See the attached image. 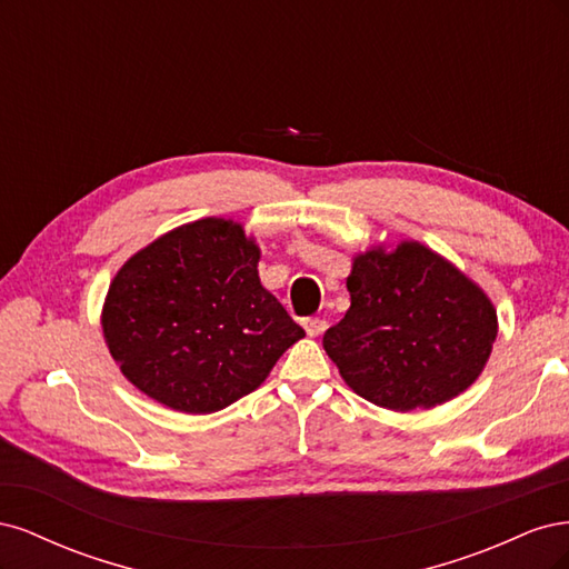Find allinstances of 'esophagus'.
Instances as JSON below:
<instances>
[{"label": "esophagus", "instance_id": "esophagus-1", "mask_svg": "<svg viewBox=\"0 0 569 569\" xmlns=\"http://www.w3.org/2000/svg\"><path fill=\"white\" fill-rule=\"evenodd\" d=\"M325 327H327V322L320 320V318H306L303 320V330H306L308 337H320L325 332Z\"/></svg>", "mask_w": 569, "mask_h": 569}]
</instances>
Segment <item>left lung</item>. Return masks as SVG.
Listing matches in <instances>:
<instances>
[{"mask_svg":"<svg viewBox=\"0 0 569 569\" xmlns=\"http://www.w3.org/2000/svg\"><path fill=\"white\" fill-rule=\"evenodd\" d=\"M351 306L322 347L366 401L408 412L456 399L485 370L498 335L487 291L429 247L375 244L353 256Z\"/></svg>","mask_w":569,"mask_h":569,"instance_id":"obj_1","label":"left lung"}]
</instances>
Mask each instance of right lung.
Masks as SVG:
<instances>
[{"mask_svg":"<svg viewBox=\"0 0 569 569\" xmlns=\"http://www.w3.org/2000/svg\"><path fill=\"white\" fill-rule=\"evenodd\" d=\"M258 261L242 222L216 216L132 253L101 308L126 380L187 416H209L261 387L306 332L261 284Z\"/></svg>","mask_w":569,"mask_h":569,"instance_id":"obj_1","label":"right lung"}]
</instances>
